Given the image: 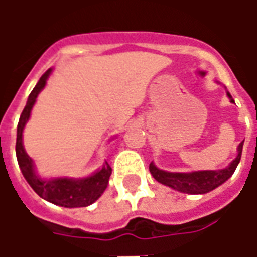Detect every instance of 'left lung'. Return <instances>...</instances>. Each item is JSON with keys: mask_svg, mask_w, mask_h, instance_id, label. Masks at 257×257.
<instances>
[{"mask_svg": "<svg viewBox=\"0 0 257 257\" xmlns=\"http://www.w3.org/2000/svg\"><path fill=\"white\" fill-rule=\"evenodd\" d=\"M227 96L234 103L231 95L228 92H227ZM242 146L243 142L238 146L237 158L228 167L224 168V169H219V171H197V172L189 173L167 172V171L158 169L153 162L150 164L149 169H150L153 178L156 179L157 182L165 184L171 189L178 190L180 193L186 194H206L224 183L227 179L231 178V175L235 172L239 160H241Z\"/></svg>", "mask_w": 257, "mask_h": 257, "instance_id": "obj_1", "label": "left lung"}]
</instances>
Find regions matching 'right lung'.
Returning <instances> with one entry per match:
<instances>
[{"label":"right lung","mask_w":257,"mask_h":257,"mask_svg":"<svg viewBox=\"0 0 257 257\" xmlns=\"http://www.w3.org/2000/svg\"><path fill=\"white\" fill-rule=\"evenodd\" d=\"M52 68L47 70L42 74L40 81L37 82L34 89L31 90L30 96L27 99L25 108L22 111V115L19 118L18 123V136H16V157L19 162L20 171L23 176L30 184L31 189L34 190L41 198L47 199L59 206L64 208H81V206H88L93 204L96 199L100 197L103 191L106 190L108 184V179L111 175V168L106 162L101 169L96 171L93 175L84 179H73V178H56L47 180L37 176L34 172V164L30 157L27 156L23 147V129H25L26 122L30 118L31 108L36 103V99L38 93L44 89L47 85V79Z\"/></svg>","instance_id":"add662e5"}]
</instances>
